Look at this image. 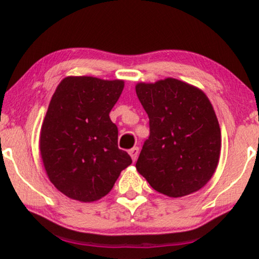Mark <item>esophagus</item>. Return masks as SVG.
Segmentation results:
<instances>
[{"instance_id": "34e87169", "label": "esophagus", "mask_w": 259, "mask_h": 259, "mask_svg": "<svg viewBox=\"0 0 259 259\" xmlns=\"http://www.w3.org/2000/svg\"><path fill=\"white\" fill-rule=\"evenodd\" d=\"M129 154L132 156V159L135 162V160L138 159V156H139V147H133L132 150L129 151Z\"/></svg>"}]
</instances>
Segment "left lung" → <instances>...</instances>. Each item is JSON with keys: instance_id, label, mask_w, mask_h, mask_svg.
Instances as JSON below:
<instances>
[{"instance_id": "obj_1", "label": "left lung", "mask_w": 259, "mask_h": 259, "mask_svg": "<svg viewBox=\"0 0 259 259\" xmlns=\"http://www.w3.org/2000/svg\"><path fill=\"white\" fill-rule=\"evenodd\" d=\"M150 119L136 169L159 194L183 197L198 191L214 174L221 127L203 91L180 80L136 85Z\"/></svg>"}]
</instances>
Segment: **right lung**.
<instances>
[{"instance_id":"obj_1","label":"right lung","mask_w":259,"mask_h":259,"mask_svg":"<svg viewBox=\"0 0 259 259\" xmlns=\"http://www.w3.org/2000/svg\"><path fill=\"white\" fill-rule=\"evenodd\" d=\"M123 80L68 76L53 94L40 133L45 170L62 194L94 202L112 190L132 164L118 148V127L109 118Z\"/></svg>"}]
</instances>
